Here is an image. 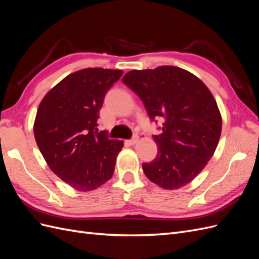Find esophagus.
<instances>
[{
    "instance_id": "obj_1",
    "label": "esophagus",
    "mask_w": 259,
    "mask_h": 259,
    "mask_svg": "<svg viewBox=\"0 0 259 259\" xmlns=\"http://www.w3.org/2000/svg\"><path fill=\"white\" fill-rule=\"evenodd\" d=\"M137 142H138V137H137V136H134L132 139L127 140V143H128L130 145H132V146H134Z\"/></svg>"
}]
</instances>
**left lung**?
<instances>
[{
  "instance_id": "obj_1",
  "label": "left lung",
  "mask_w": 259,
  "mask_h": 259,
  "mask_svg": "<svg viewBox=\"0 0 259 259\" xmlns=\"http://www.w3.org/2000/svg\"><path fill=\"white\" fill-rule=\"evenodd\" d=\"M123 83L142 99L151 121H163L153 135L158 154L143 163L145 175L164 189H179L201 173L213 156L222 116L206 85L189 71L171 66L133 70Z\"/></svg>"
}]
</instances>
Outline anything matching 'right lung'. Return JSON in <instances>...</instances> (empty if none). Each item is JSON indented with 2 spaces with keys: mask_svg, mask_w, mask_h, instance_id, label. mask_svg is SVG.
Returning a JSON list of instances; mask_svg holds the SVG:
<instances>
[{
  "mask_svg": "<svg viewBox=\"0 0 259 259\" xmlns=\"http://www.w3.org/2000/svg\"><path fill=\"white\" fill-rule=\"evenodd\" d=\"M122 70L89 68L69 74L46 94L34 122V137L50 168L69 186L91 191L113 175L122 140L98 132L107 92Z\"/></svg>",
  "mask_w": 259,
  "mask_h": 259,
  "instance_id": "1",
  "label": "right lung"
}]
</instances>
